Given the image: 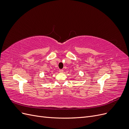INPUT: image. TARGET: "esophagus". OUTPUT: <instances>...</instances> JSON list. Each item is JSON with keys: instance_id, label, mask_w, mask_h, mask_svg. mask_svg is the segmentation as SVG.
<instances>
[{"instance_id": "esophagus-1", "label": "esophagus", "mask_w": 129, "mask_h": 129, "mask_svg": "<svg viewBox=\"0 0 129 129\" xmlns=\"http://www.w3.org/2000/svg\"><path fill=\"white\" fill-rule=\"evenodd\" d=\"M59 72H60V73H63V69H60V70H59Z\"/></svg>"}]
</instances>
